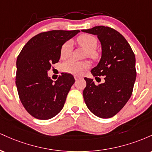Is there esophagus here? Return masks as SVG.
Returning a JSON list of instances; mask_svg holds the SVG:
<instances>
[{
    "label": "esophagus",
    "mask_w": 152,
    "mask_h": 152,
    "mask_svg": "<svg viewBox=\"0 0 152 152\" xmlns=\"http://www.w3.org/2000/svg\"><path fill=\"white\" fill-rule=\"evenodd\" d=\"M74 78L76 80H78V79H79V78H81V77H80V76H75Z\"/></svg>",
    "instance_id": "1"
}]
</instances>
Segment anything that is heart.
I'll use <instances>...</instances> for the list:
<instances>
[{"label":"heart","mask_w":152,"mask_h":152,"mask_svg":"<svg viewBox=\"0 0 152 152\" xmlns=\"http://www.w3.org/2000/svg\"><path fill=\"white\" fill-rule=\"evenodd\" d=\"M77 42L88 51L89 56H95V50L97 46V40L94 36L89 34H82L77 38ZM72 53V44L70 41L64 43L60 51L61 58L65 59L71 56ZM90 67L89 63L87 61H77L71 59L62 64L61 69L64 72L74 75H81L83 71Z\"/></svg>","instance_id":"heart-1"}]
</instances>
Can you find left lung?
<instances>
[{"instance_id": "1", "label": "left lung", "mask_w": 152, "mask_h": 152, "mask_svg": "<svg viewBox=\"0 0 152 152\" xmlns=\"http://www.w3.org/2000/svg\"><path fill=\"white\" fill-rule=\"evenodd\" d=\"M82 31L96 35L101 42L102 58L91 72L95 78L105 76V82L99 86L91 78H84V102L96 116L111 118L125 106L132 94L137 77L135 55L125 38L111 28L99 26Z\"/></svg>"}]
</instances>
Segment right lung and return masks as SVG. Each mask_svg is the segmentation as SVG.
<instances>
[{"mask_svg": "<svg viewBox=\"0 0 152 152\" xmlns=\"http://www.w3.org/2000/svg\"><path fill=\"white\" fill-rule=\"evenodd\" d=\"M79 30H54L31 38L22 48L16 61L15 84L23 106L31 116L46 120L61 111L75 79L61 74L56 81L48 76L51 64L60 59L61 46Z\"/></svg>", "mask_w": 152, "mask_h": 152, "instance_id": "add662e5", "label": "right lung"}]
</instances>
